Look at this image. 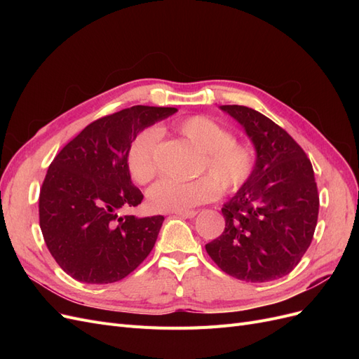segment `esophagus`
<instances>
[{"instance_id": "obj_1", "label": "esophagus", "mask_w": 359, "mask_h": 359, "mask_svg": "<svg viewBox=\"0 0 359 359\" xmlns=\"http://www.w3.org/2000/svg\"><path fill=\"white\" fill-rule=\"evenodd\" d=\"M173 214L182 217V219H194V217H196V214H198V211H180V212H173Z\"/></svg>"}]
</instances>
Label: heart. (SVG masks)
Masks as SVG:
<instances>
[{
    "label": "heart",
    "mask_w": 359,
    "mask_h": 359,
    "mask_svg": "<svg viewBox=\"0 0 359 359\" xmlns=\"http://www.w3.org/2000/svg\"><path fill=\"white\" fill-rule=\"evenodd\" d=\"M173 128L196 148L201 157L191 181L163 178L151 186L147 199L151 208L158 212L189 211L194 206L210 202L222 193H233L244 186L255 166L253 151L248 145L233 140L232 133L214 119L194 115L173 124ZM156 130L139 132L128 145L126 165L130 177L137 184H147L157 173Z\"/></svg>",
    "instance_id": "heart-1"
}]
</instances>
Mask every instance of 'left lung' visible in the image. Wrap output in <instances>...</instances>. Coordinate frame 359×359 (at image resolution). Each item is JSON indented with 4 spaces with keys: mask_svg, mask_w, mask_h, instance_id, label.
Masks as SVG:
<instances>
[{
    "mask_svg": "<svg viewBox=\"0 0 359 359\" xmlns=\"http://www.w3.org/2000/svg\"><path fill=\"white\" fill-rule=\"evenodd\" d=\"M220 109L241 124L256 160L252 175L227 201L223 233L205 245L222 271L250 283L287 276L313 240L319 194L310 160L287 132L240 104Z\"/></svg>",
    "mask_w": 359,
    "mask_h": 359,
    "instance_id": "obj_1",
    "label": "left lung"
}]
</instances>
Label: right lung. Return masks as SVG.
<instances>
[{"label":"right lung","mask_w":359,"mask_h":359,"mask_svg":"<svg viewBox=\"0 0 359 359\" xmlns=\"http://www.w3.org/2000/svg\"><path fill=\"white\" fill-rule=\"evenodd\" d=\"M175 112V107L133 106L103 116L50 163L39 198L40 229L53 259L74 280L114 283L151 253L165 217L119 215L144 199L126 156L139 132Z\"/></svg>","instance_id":"right-lung-1"}]
</instances>
